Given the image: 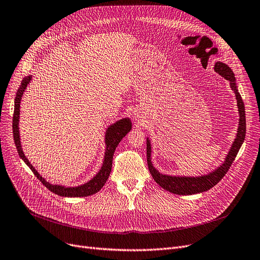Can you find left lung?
Instances as JSON below:
<instances>
[{
  "instance_id": "obj_1",
  "label": "left lung",
  "mask_w": 260,
  "mask_h": 260,
  "mask_svg": "<svg viewBox=\"0 0 260 260\" xmlns=\"http://www.w3.org/2000/svg\"><path fill=\"white\" fill-rule=\"evenodd\" d=\"M214 70L217 74L221 75L224 79L230 81V84L232 89L234 90L236 98H237V106L239 109V116H240V120H239V128L236 140L233 144V146L228 152L227 157L224 161V163L217 168L214 172L200 176V177H176V176H168V175H162L157 170H155L151 160H150V143L147 139L146 145H147V164L149 172L152 176V178L155 180L160 186L166 191H170L174 194L178 195H191L196 193H202L205 191L210 190L212 186H214L217 182H219L225 174L230 170L234 160L236 159V155L239 152V149L242 146V144L245 139V133H246V121H245V108H244V102L241 98V95L239 94V91L236 86V79L234 72L232 69L225 65L221 61H217L214 65Z\"/></svg>"
}]
</instances>
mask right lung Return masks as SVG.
Returning a JSON list of instances; mask_svg holds the SVG:
<instances>
[{"instance_id": "add662e5", "label": "right lung", "mask_w": 260, "mask_h": 260, "mask_svg": "<svg viewBox=\"0 0 260 260\" xmlns=\"http://www.w3.org/2000/svg\"><path fill=\"white\" fill-rule=\"evenodd\" d=\"M32 77H25L22 82L21 85L17 90V95L15 98V110H14V116H13V133H14V141L17 151L25 164L28 168L32 170L36 177L44 183L47 189H49L51 192H53L59 196H65V197H83V196H89L97 193L101 190V188L105 183L107 182L111 170H112V161H113V155L114 151H115L117 145L122 140V138L126 136V134L131 130V121L129 118H123L118 120L112 126H110L107 130L106 134V144H107V149L105 153V161H103L102 168L98 172V174L95 176L94 178L86 182L85 184L80 185V186H74V188H66L63 185H53L49 182H47L41 176L38 174V172L34 169V166L30 164L27 160V158L24 155L22 148H21V143H20V137H19V115H20V101H21V97L23 95V91L26 88L27 84L30 81Z\"/></svg>"}]
</instances>
